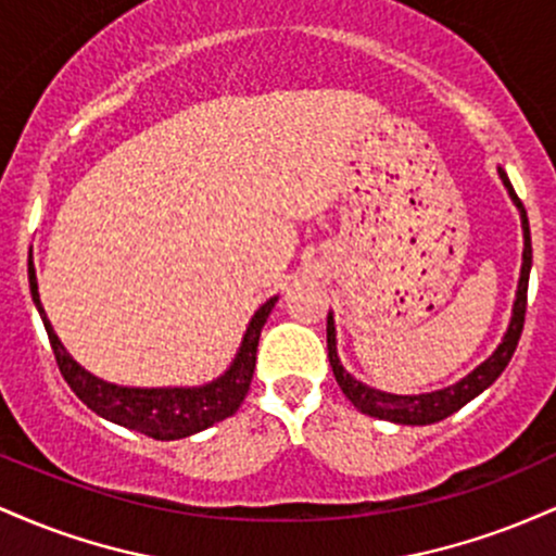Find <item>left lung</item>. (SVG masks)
<instances>
[{
    "mask_svg": "<svg viewBox=\"0 0 556 556\" xmlns=\"http://www.w3.org/2000/svg\"><path fill=\"white\" fill-rule=\"evenodd\" d=\"M500 177L507 188L509 198L518 206L520 222H522V240H526V248H522V269H520V282H518V295H515L513 305V318H509V327L504 331L500 348L489 355L481 366L473 368L465 379L457 381V384L437 389V392L426 394H389L379 392V389L366 387L363 381L353 379L342 368L340 355H337V334H334V316H327V350H329V363L331 371H334V379L344 397L353 402L361 413L366 416L392 420V424H405V426H429L437 424V420H444L452 413L460 410L463 405H468L470 400L478 397L483 389L494 384L500 379V374L507 368L509 358H513L515 348H518V340L522 334V324H526V305H528V277H531V264H533V248H531V227H528V214L522 201L515 193L513 182H509L507 172L500 167Z\"/></svg>",
    "mask_w": 556,
    "mask_h": 556,
    "instance_id": "left-lung-1",
    "label": "left lung"
}]
</instances>
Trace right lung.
<instances>
[{
  "instance_id": "obj_1",
  "label": "right lung",
  "mask_w": 556,
  "mask_h": 556,
  "mask_svg": "<svg viewBox=\"0 0 556 556\" xmlns=\"http://www.w3.org/2000/svg\"><path fill=\"white\" fill-rule=\"evenodd\" d=\"M28 282L38 314H41L43 329H47L49 342H52L56 366H60L70 389L91 407L96 416L125 426V429L146 433L151 439H162V442L193 437V433L208 429V426L219 424V420L238 413L240 402L245 400L248 387H251L253 371H256L261 329H264L266 318H269L274 303H277V298H269L253 314L245 334H242L240 350L235 355L232 366L219 379L208 381L203 387L140 389L110 384V381L99 379V376L88 374L86 368L78 366L73 361V355L65 350V344L60 342V337L54 334L52 324H49L47 311H43L41 298H38L34 261L28 264Z\"/></svg>"
}]
</instances>
